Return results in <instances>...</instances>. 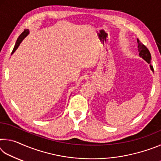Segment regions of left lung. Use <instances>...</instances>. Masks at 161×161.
<instances>
[{
    "instance_id": "1",
    "label": "left lung",
    "mask_w": 161,
    "mask_h": 161,
    "mask_svg": "<svg viewBox=\"0 0 161 161\" xmlns=\"http://www.w3.org/2000/svg\"><path fill=\"white\" fill-rule=\"evenodd\" d=\"M138 42V50L139 52V55L143 59L150 64V67H151V70L153 71V67L151 64V53L148 50V49L147 48L145 45H144L142 42H140V40L137 39Z\"/></svg>"
}]
</instances>
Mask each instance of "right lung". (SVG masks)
Here are the masks:
<instances>
[{"instance_id": "right-lung-1", "label": "right lung", "mask_w": 161, "mask_h": 161, "mask_svg": "<svg viewBox=\"0 0 161 161\" xmlns=\"http://www.w3.org/2000/svg\"><path fill=\"white\" fill-rule=\"evenodd\" d=\"M28 33H29V31H28V30H24V31H23V32H22V33L20 35V36L18 37L17 41H16V42H15V46H14V48H13V51H12L11 54H12L13 53H14V52H15L16 50H17L18 47V46L20 45L21 42L23 41V40L27 36V35H28Z\"/></svg>"}]
</instances>
